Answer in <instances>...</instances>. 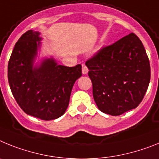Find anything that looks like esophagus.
<instances>
[{
    "instance_id": "obj_1",
    "label": "esophagus",
    "mask_w": 159,
    "mask_h": 159,
    "mask_svg": "<svg viewBox=\"0 0 159 159\" xmlns=\"http://www.w3.org/2000/svg\"><path fill=\"white\" fill-rule=\"evenodd\" d=\"M88 68L86 67V66L85 65H82V74H86L88 73Z\"/></svg>"
}]
</instances>
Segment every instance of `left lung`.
I'll return each mask as SVG.
<instances>
[{
    "mask_svg": "<svg viewBox=\"0 0 159 159\" xmlns=\"http://www.w3.org/2000/svg\"><path fill=\"white\" fill-rule=\"evenodd\" d=\"M93 96L102 112L118 116L143 101L150 80L146 49L134 34L101 49L85 62Z\"/></svg>",
    "mask_w": 159,
    "mask_h": 159,
    "instance_id": "1",
    "label": "left lung"
}]
</instances>
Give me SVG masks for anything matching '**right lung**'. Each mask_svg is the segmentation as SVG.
Instances as JSON below:
<instances>
[{
	"instance_id": "1",
	"label": "right lung",
	"mask_w": 159,
	"mask_h": 159,
	"mask_svg": "<svg viewBox=\"0 0 159 159\" xmlns=\"http://www.w3.org/2000/svg\"><path fill=\"white\" fill-rule=\"evenodd\" d=\"M38 31L29 30L19 38L8 64V80L15 100L25 113L49 121L66 112L81 66L58 65L51 57L35 64L41 46Z\"/></svg>"
}]
</instances>
